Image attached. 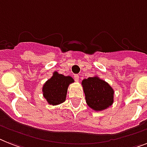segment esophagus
Listing matches in <instances>:
<instances>
[{"label":"esophagus","instance_id":"34e87169","mask_svg":"<svg viewBox=\"0 0 147 147\" xmlns=\"http://www.w3.org/2000/svg\"><path fill=\"white\" fill-rule=\"evenodd\" d=\"M74 80L76 81H79V78H80V77H79L78 74H75L74 76Z\"/></svg>","mask_w":147,"mask_h":147}]
</instances>
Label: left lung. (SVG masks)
Here are the masks:
<instances>
[{
    "label": "left lung",
    "instance_id": "left-lung-1",
    "mask_svg": "<svg viewBox=\"0 0 147 147\" xmlns=\"http://www.w3.org/2000/svg\"><path fill=\"white\" fill-rule=\"evenodd\" d=\"M82 85L89 107L98 111L113 104L114 91L107 82L94 76L83 80Z\"/></svg>",
    "mask_w": 147,
    "mask_h": 147
}]
</instances>
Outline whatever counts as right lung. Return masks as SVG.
<instances>
[{
  "instance_id": "1",
  "label": "right lung",
  "mask_w": 147,
  "mask_h": 147,
  "mask_svg": "<svg viewBox=\"0 0 147 147\" xmlns=\"http://www.w3.org/2000/svg\"><path fill=\"white\" fill-rule=\"evenodd\" d=\"M71 82H74V79L71 76H65L55 72L43 86V96L49 104H61L66 99L67 88Z\"/></svg>"
}]
</instances>
